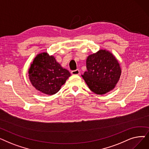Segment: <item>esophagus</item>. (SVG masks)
I'll use <instances>...</instances> for the list:
<instances>
[{"label": "esophagus", "mask_w": 149, "mask_h": 149, "mask_svg": "<svg viewBox=\"0 0 149 149\" xmlns=\"http://www.w3.org/2000/svg\"><path fill=\"white\" fill-rule=\"evenodd\" d=\"M71 74L72 75H79V74H80V70L79 69H76V70H72Z\"/></svg>", "instance_id": "1"}]
</instances>
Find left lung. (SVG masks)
Masks as SVG:
<instances>
[{
  "instance_id": "left-lung-1",
  "label": "left lung",
  "mask_w": 149,
  "mask_h": 149,
  "mask_svg": "<svg viewBox=\"0 0 149 149\" xmlns=\"http://www.w3.org/2000/svg\"><path fill=\"white\" fill-rule=\"evenodd\" d=\"M87 70L82 75L89 88L98 95L112 91L121 73L120 65L112 54L100 50L86 59Z\"/></svg>"
}]
</instances>
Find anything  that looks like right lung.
Listing matches in <instances>:
<instances>
[{
    "instance_id": "right-lung-1",
    "label": "right lung",
    "mask_w": 149,
    "mask_h": 149,
    "mask_svg": "<svg viewBox=\"0 0 149 149\" xmlns=\"http://www.w3.org/2000/svg\"><path fill=\"white\" fill-rule=\"evenodd\" d=\"M70 75L67 69L46 52L38 54L29 69L31 84L37 90L48 95L58 92Z\"/></svg>"
}]
</instances>
